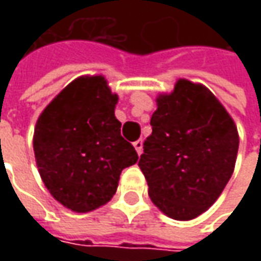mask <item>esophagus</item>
Returning a JSON list of instances; mask_svg holds the SVG:
<instances>
[{
    "instance_id": "esophagus-1",
    "label": "esophagus",
    "mask_w": 261,
    "mask_h": 261,
    "mask_svg": "<svg viewBox=\"0 0 261 261\" xmlns=\"http://www.w3.org/2000/svg\"><path fill=\"white\" fill-rule=\"evenodd\" d=\"M134 146H135L138 155H141V154H142V141H141V139L135 141V142H134Z\"/></svg>"
}]
</instances>
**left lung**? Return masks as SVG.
<instances>
[{
    "mask_svg": "<svg viewBox=\"0 0 261 261\" xmlns=\"http://www.w3.org/2000/svg\"><path fill=\"white\" fill-rule=\"evenodd\" d=\"M151 126L138 163L148 195L167 216L195 219L215 203L234 173L236 123L205 86L181 78L170 94L156 97Z\"/></svg>",
    "mask_w": 261,
    "mask_h": 261,
    "instance_id": "8db88e82",
    "label": "left lung"
}]
</instances>
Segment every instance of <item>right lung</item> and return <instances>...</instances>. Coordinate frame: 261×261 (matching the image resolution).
I'll return each mask as SVG.
<instances>
[{"label":"right lung","instance_id":"add662e5","mask_svg":"<svg viewBox=\"0 0 261 261\" xmlns=\"http://www.w3.org/2000/svg\"><path fill=\"white\" fill-rule=\"evenodd\" d=\"M117 98L103 75L80 76L36 122L33 149L40 177L61 205L78 214L106 205L122 170L138 161L135 148L120 135Z\"/></svg>","mask_w":261,"mask_h":261}]
</instances>
